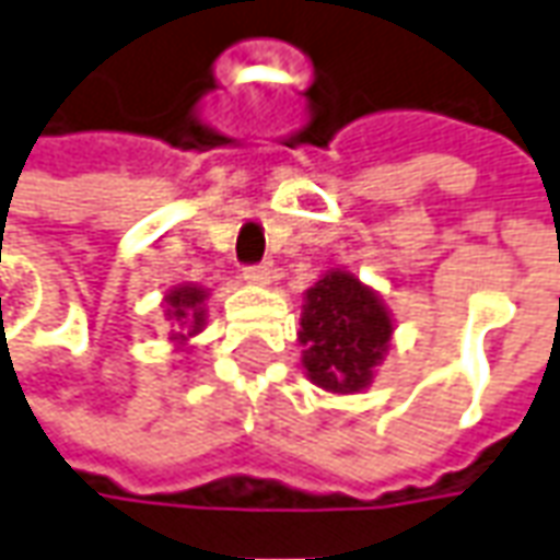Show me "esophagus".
<instances>
[{
	"label": "esophagus",
	"instance_id": "1",
	"mask_svg": "<svg viewBox=\"0 0 560 560\" xmlns=\"http://www.w3.org/2000/svg\"><path fill=\"white\" fill-rule=\"evenodd\" d=\"M271 265L265 261V265H256V268H246L243 280L253 283V287H268V283H271Z\"/></svg>",
	"mask_w": 560,
	"mask_h": 560
}]
</instances>
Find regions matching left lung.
Listing matches in <instances>:
<instances>
[{
    "instance_id": "1",
    "label": "left lung",
    "mask_w": 560,
    "mask_h": 560,
    "mask_svg": "<svg viewBox=\"0 0 560 560\" xmlns=\"http://www.w3.org/2000/svg\"><path fill=\"white\" fill-rule=\"evenodd\" d=\"M390 307L347 268H329L304 292L302 369L319 390L350 396L372 387L393 341Z\"/></svg>"
}]
</instances>
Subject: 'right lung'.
Wrapping results in <instances>:
<instances>
[{
    "label": "right lung",
    "instance_id": "obj_1",
    "mask_svg": "<svg viewBox=\"0 0 560 560\" xmlns=\"http://www.w3.org/2000/svg\"><path fill=\"white\" fill-rule=\"evenodd\" d=\"M207 299L210 289L198 283H176L164 292L161 307L164 319L170 323V347L173 350H188L191 338H198L207 326Z\"/></svg>",
    "mask_w": 560,
    "mask_h": 560
}]
</instances>
